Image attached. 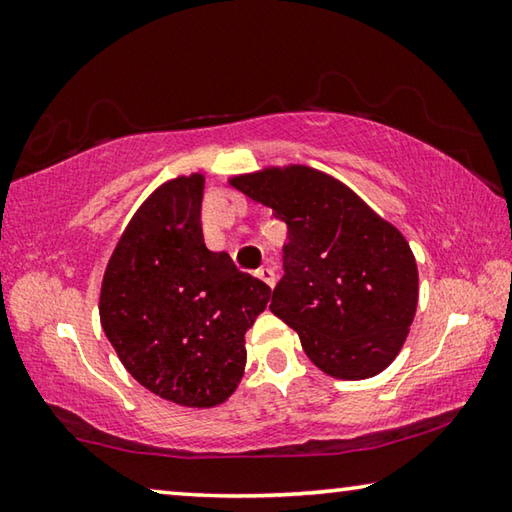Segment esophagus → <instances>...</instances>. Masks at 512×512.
Listing matches in <instances>:
<instances>
[{"label": "esophagus", "instance_id": "obj_1", "mask_svg": "<svg viewBox=\"0 0 512 512\" xmlns=\"http://www.w3.org/2000/svg\"><path fill=\"white\" fill-rule=\"evenodd\" d=\"M255 275L266 284V287H271V289L275 287V271H273V268L262 266V268H257Z\"/></svg>", "mask_w": 512, "mask_h": 512}]
</instances>
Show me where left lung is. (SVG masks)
I'll use <instances>...</instances> for the list:
<instances>
[{"mask_svg":"<svg viewBox=\"0 0 512 512\" xmlns=\"http://www.w3.org/2000/svg\"><path fill=\"white\" fill-rule=\"evenodd\" d=\"M228 183L287 223L271 311L296 329L311 363L348 381L391 366L418 307V264L402 232L307 164L239 173Z\"/></svg>","mask_w":512,"mask_h":512,"instance_id":"1","label":"left lung"}]
</instances>
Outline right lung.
<instances>
[{
    "instance_id": "right-lung-1",
    "label": "right lung",
    "mask_w": 512,
    "mask_h": 512,
    "mask_svg": "<svg viewBox=\"0 0 512 512\" xmlns=\"http://www.w3.org/2000/svg\"><path fill=\"white\" fill-rule=\"evenodd\" d=\"M205 176L162 183L108 259L99 316L124 368L162 400L212 409L237 391L271 289L203 241Z\"/></svg>"
}]
</instances>
